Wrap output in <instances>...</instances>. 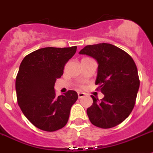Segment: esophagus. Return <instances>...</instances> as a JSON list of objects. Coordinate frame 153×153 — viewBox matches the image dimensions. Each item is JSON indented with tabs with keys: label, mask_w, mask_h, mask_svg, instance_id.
I'll list each match as a JSON object with an SVG mask.
<instances>
[{
	"label": "esophagus",
	"mask_w": 153,
	"mask_h": 153,
	"mask_svg": "<svg viewBox=\"0 0 153 153\" xmlns=\"http://www.w3.org/2000/svg\"><path fill=\"white\" fill-rule=\"evenodd\" d=\"M78 98H82V97H85V94L83 93V92H78Z\"/></svg>",
	"instance_id": "34e87169"
}]
</instances>
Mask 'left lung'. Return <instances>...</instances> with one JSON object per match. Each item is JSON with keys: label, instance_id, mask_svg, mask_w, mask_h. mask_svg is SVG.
<instances>
[{"label": "left lung", "instance_id": "left-lung-1", "mask_svg": "<svg viewBox=\"0 0 153 153\" xmlns=\"http://www.w3.org/2000/svg\"><path fill=\"white\" fill-rule=\"evenodd\" d=\"M97 61L95 85L104 98L91 95L93 104L87 109L91 123L100 128H111L128 117L134 107L140 88L137 65L131 56L109 43L89 45L79 52Z\"/></svg>", "mask_w": 153, "mask_h": 153}]
</instances>
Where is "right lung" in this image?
<instances>
[{"label":"right lung","instance_id":"add662e5","mask_svg":"<svg viewBox=\"0 0 153 153\" xmlns=\"http://www.w3.org/2000/svg\"><path fill=\"white\" fill-rule=\"evenodd\" d=\"M76 49V46L42 48L27 55L20 63L16 78L18 104L30 123L40 130L56 131L68 122L78 94L68 91L56 96L54 86Z\"/></svg>","mask_w":153,"mask_h":153}]
</instances>
